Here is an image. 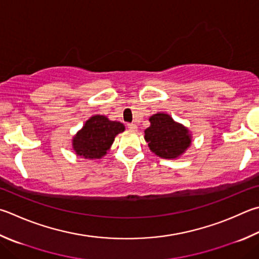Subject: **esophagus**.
Instances as JSON below:
<instances>
[{
  "mask_svg": "<svg viewBox=\"0 0 259 259\" xmlns=\"http://www.w3.org/2000/svg\"><path fill=\"white\" fill-rule=\"evenodd\" d=\"M128 128L131 131H136V130H137V125H136L135 123H128Z\"/></svg>",
  "mask_w": 259,
  "mask_h": 259,
  "instance_id": "1",
  "label": "esophagus"
}]
</instances>
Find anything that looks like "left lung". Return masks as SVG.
Returning <instances> with one entry per match:
<instances>
[{"label": "left lung", "instance_id": "8db88e82", "mask_svg": "<svg viewBox=\"0 0 259 259\" xmlns=\"http://www.w3.org/2000/svg\"><path fill=\"white\" fill-rule=\"evenodd\" d=\"M150 125L145 130V140L152 152L162 158L173 159L186 152L191 144V135L185 125L178 123L166 113L149 117Z\"/></svg>", "mask_w": 259, "mask_h": 259}]
</instances>
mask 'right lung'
<instances>
[{
    "mask_svg": "<svg viewBox=\"0 0 259 259\" xmlns=\"http://www.w3.org/2000/svg\"><path fill=\"white\" fill-rule=\"evenodd\" d=\"M123 131L124 125L121 122L111 121L105 115H94L73 137V150L83 158H102L113 144L115 136Z\"/></svg>",
    "mask_w": 259,
    "mask_h": 259,
    "instance_id": "right-lung-1",
    "label": "right lung"
}]
</instances>
